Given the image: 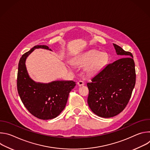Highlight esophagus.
I'll list each match as a JSON object with an SVG mask.
<instances>
[{"label":"esophagus","mask_w":150,"mask_h":150,"mask_svg":"<svg viewBox=\"0 0 150 150\" xmlns=\"http://www.w3.org/2000/svg\"><path fill=\"white\" fill-rule=\"evenodd\" d=\"M77 84H78V86L81 87V86H83V85H84V82H83L82 81H79L77 82Z\"/></svg>","instance_id":"1"}]
</instances>
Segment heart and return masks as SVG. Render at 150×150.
I'll list each match as a JSON object with an SVG mask.
<instances>
[{
    "label": "heart",
    "mask_w": 150,
    "mask_h": 150,
    "mask_svg": "<svg viewBox=\"0 0 150 150\" xmlns=\"http://www.w3.org/2000/svg\"><path fill=\"white\" fill-rule=\"evenodd\" d=\"M108 60V55L106 53L91 50L74 58L73 63L78 66H85V72L90 76H93L101 69Z\"/></svg>",
    "instance_id": "heart-1"
}]
</instances>
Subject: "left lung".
Masks as SVG:
<instances>
[{
  "instance_id": "obj_1",
  "label": "left lung",
  "mask_w": 150,
  "mask_h": 150,
  "mask_svg": "<svg viewBox=\"0 0 150 150\" xmlns=\"http://www.w3.org/2000/svg\"><path fill=\"white\" fill-rule=\"evenodd\" d=\"M122 58L109 64L87 83V102L97 116L109 118L122 112L129 102L136 81L133 55L113 44Z\"/></svg>"
}]
</instances>
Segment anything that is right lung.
I'll use <instances>...</instances> for the list:
<instances>
[{"label": "right lung", "instance_id": "add662e5", "mask_svg": "<svg viewBox=\"0 0 150 150\" xmlns=\"http://www.w3.org/2000/svg\"><path fill=\"white\" fill-rule=\"evenodd\" d=\"M52 50L45 45H37L21 56L17 75V90L26 109L42 120L56 117L65 109L69 93L76 85L73 81H57L48 83L35 82L27 72L25 60L35 49Z\"/></svg>", "mask_w": 150, "mask_h": 150}]
</instances>
